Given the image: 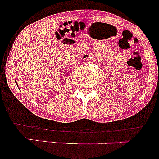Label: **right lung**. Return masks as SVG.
I'll list each match as a JSON object with an SVG mask.
<instances>
[{"label": "right lung", "instance_id": "add662e5", "mask_svg": "<svg viewBox=\"0 0 159 159\" xmlns=\"http://www.w3.org/2000/svg\"><path fill=\"white\" fill-rule=\"evenodd\" d=\"M15 82H16V81H15ZM16 84H17V82H16Z\"/></svg>", "mask_w": 159, "mask_h": 159}]
</instances>
